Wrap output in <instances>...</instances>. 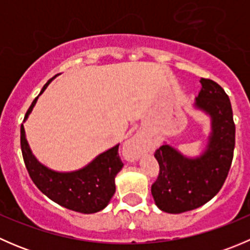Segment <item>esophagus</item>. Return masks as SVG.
<instances>
[{"mask_svg": "<svg viewBox=\"0 0 250 250\" xmlns=\"http://www.w3.org/2000/svg\"><path fill=\"white\" fill-rule=\"evenodd\" d=\"M146 148V140L141 135H134L125 143V150L128 151L132 158H138Z\"/></svg>", "mask_w": 250, "mask_h": 250, "instance_id": "34e87169", "label": "esophagus"}]
</instances>
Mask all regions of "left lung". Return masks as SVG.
I'll return each instance as SVG.
<instances>
[{"mask_svg": "<svg viewBox=\"0 0 250 250\" xmlns=\"http://www.w3.org/2000/svg\"><path fill=\"white\" fill-rule=\"evenodd\" d=\"M200 82L202 88L195 106L211 121L206 151L190 158L166 144L155 152L160 173L151 193L156 206L167 213L192 210L210 201L223 188L232 163L236 127L229 95L209 78Z\"/></svg>", "mask_w": 250, "mask_h": 250, "instance_id": "obj_1", "label": "left lung"}]
</instances>
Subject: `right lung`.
Masks as SVG:
<instances>
[{
	"mask_svg": "<svg viewBox=\"0 0 250 250\" xmlns=\"http://www.w3.org/2000/svg\"><path fill=\"white\" fill-rule=\"evenodd\" d=\"M52 80L43 85L39 97L44 92ZM39 97L35 98L27 110L24 122L34 109ZM20 146L25 167L31 180L41 192L55 203L83 214L97 213L109 204L116 191L115 176L123 167L118 156V145L100 153L82 169L69 173L54 172L36 160L30 150L22 125L20 127Z\"/></svg>",
	"mask_w": 250,
	"mask_h": 250,
	"instance_id": "add662e5",
	"label": "right lung"
}]
</instances>
